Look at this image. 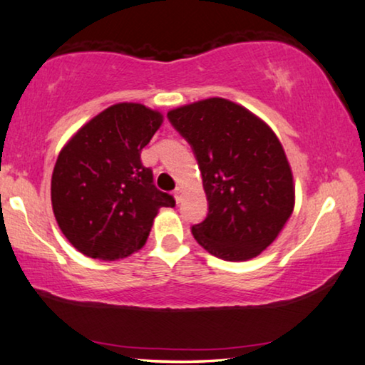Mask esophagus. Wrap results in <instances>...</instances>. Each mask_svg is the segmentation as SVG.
I'll list each match as a JSON object with an SVG mask.
<instances>
[{
  "mask_svg": "<svg viewBox=\"0 0 365 365\" xmlns=\"http://www.w3.org/2000/svg\"><path fill=\"white\" fill-rule=\"evenodd\" d=\"M173 197H175L177 203H182V200H183V188L182 187H177L175 190H173Z\"/></svg>",
  "mask_w": 365,
  "mask_h": 365,
  "instance_id": "esophagus-1",
  "label": "esophagus"
}]
</instances>
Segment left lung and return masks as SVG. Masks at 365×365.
<instances>
[{"mask_svg": "<svg viewBox=\"0 0 365 365\" xmlns=\"http://www.w3.org/2000/svg\"><path fill=\"white\" fill-rule=\"evenodd\" d=\"M197 155L208 200L193 237L215 257L241 262L275 241L295 206V185L279 138L259 116L225 98L167 113Z\"/></svg>", "mask_w": 365, "mask_h": 365, "instance_id": "1", "label": "left lung"}]
</instances>
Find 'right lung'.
Listing matches in <instances>:
<instances>
[{
    "label": "right lung",
    "mask_w": 365,
    "mask_h": 365,
    "mask_svg": "<svg viewBox=\"0 0 365 365\" xmlns=\"http://www.w3.org/2000/svg\"><path fill=\"white\" fill-rule=\"evenodd\" d=\"M162 121L164 114L140 103H118L83 124L58 154L52 210L63 236L86 257L138 252L162 206H175L140 160Z\"/></svg>",
    "instance_id": "obj_1"
}]
</instances>
